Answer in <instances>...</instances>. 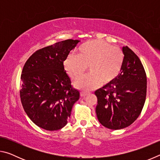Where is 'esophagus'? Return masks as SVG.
<instances>
[{"instance_id":"1","label":"esophagus","mask_w":160,"mask_h":160,"mask_svg":"<svg viewBox=\"0 0 160 160\" xmlns=\"http://www.w3.org/2000/svg\"><path fill=\"white\" fill-rule=\"evenodd\" d=\"M88 92H85V91H82L80 92V95L82 96V97H86L87 95H88Z\"/></svg>"}]
</instances>
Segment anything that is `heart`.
<instances>
[{
	"label": "heart",
	"mask_w": 160,
	"mask_h": 160,
	"mask_svg": "<svg viewBox=\"0 0 160 160\" xmlns=\"http://www.w3.org/2000/svg\"><path fill=\"white\" fill-rule=\"evenodd\" d=\"M124 55L120 48L102 40H90L78 48L76 55L69 54L63 61L64 68L72 80L83 75L88 67L90 72L75 82L84 91L96 89L112 82L122 70Z\"/></svg>",
	"instance_id": "b5f03b06"
}]
</instances>
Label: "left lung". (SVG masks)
Masks as SVG:
<instances>
[{"mask_svg":"<svg viewBox=\"0 0 160 160\" xmlns=\"http://www.w3.org/2000/svg\"><path fill=\"white\" fill-rule=\"evenodd\" d=\"M122 51L124 62L121 73L94 92L97 118L102 126L112 130L126 128L136 120L147 92V77L140 58L127 46Z\"/></svg>","mask_w":160,"mask_h":160,"instance_id":"obj_1","label":"left lung"}]
</instances>
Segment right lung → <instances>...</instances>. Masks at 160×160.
Returning a JSON list of instances; mask_svg holds the SVG:
<instances>
[{
  "label": "right lung",
  "mask_w": 160,
  "mask_h": 160,
  "mask_svg": "<svg viewBox=\"0 0 160 160\" xmlns=\"http://www.w3.org/2000/svg\"><path fill=\"white\" fill-rule=\"evenodd\" d=\"M79 42L67 39L37 50L23 67L22 104L32 122L47 131L63 128L80 98V92L72 87L63 66Z\"/></svg>",
  "instance_id": "1"
}]
</instances>
